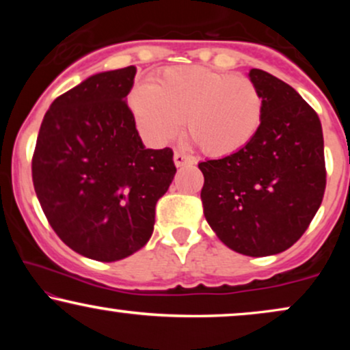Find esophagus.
Listing matches in <instances>:
<instances>
[{
  "instance_id": "obj_1",
  "label": "esophagus",
  "mask_w": 350,
  "mask_h": 350,
  "mask_svg": "<svg viewBox=\"0 0 350 350\" xmlns=\"http://www.w3.org/2000/svg\"><path fill=\"white\" fill-rule=\"evenodd\" d=\"M194 163V159L191 158V156H187L186 152L183 151H174V164L176 166H186V164H192Z\"/></svg>"
}]
</instances>
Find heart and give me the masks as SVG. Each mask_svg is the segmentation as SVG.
Segmentation results:
<instances>
[{
    "instance_id": "heart-1",
    "label": "heart",
    "mask_w": 350,
    "mask_h": 350,
    "mask_svg": "<svg viewBox=\"0 0 350 350\" xmlns=\"http://www.w3.org/2000/svg\"><path fill=\"white\" fill-rule=\"evenodd\" d=\"M130 108L143 135L164 144L184 135L204 154L222 158L243 150L265 116V98L248 77L200 66L166 69L131 90Z\"/></svg>"
}]
</instances>
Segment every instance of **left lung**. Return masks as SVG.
I'll list each match as a JSON object with an SVG mask.
<instances>
[{
  "label": "left lung",
  "mask_w": 350,
  "mask_h": 350,
  "mask_svg": "<svg viewBox=\"0 0 350 350\" xmlns=\"http://www.w3.org/2000/svg\"><path fill=\"white\" fill-rule=\"evenodd\" d=\"M248 77L265 98L258 133L243 150L199 163L204 215L237 253L276 255L301 239L326 189L319 116L295 88L260 69Z\"/></svg>",
  "instance_id": "8db88e82"
}]
</instances>
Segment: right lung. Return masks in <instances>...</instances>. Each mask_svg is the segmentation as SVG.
I'll list each match as a JSON object with an SVG mask.
<instances>
[{"label":"right lung","instance_id":"1","mask_svg":"<svg viewBox=\"0 0 350 350\" xmlns=\"http://www.w3.org/2000/svg\"><path fill=\"white\" fill-rule=\"evenodd\" d=\"M136 67L100 72L52 102L33 156L34 191L72 250L116 262L146 245L176 174L172 150H148L126 103Z\"/></svg>","mask_w":350,"mask_h":350}]
</instances>
